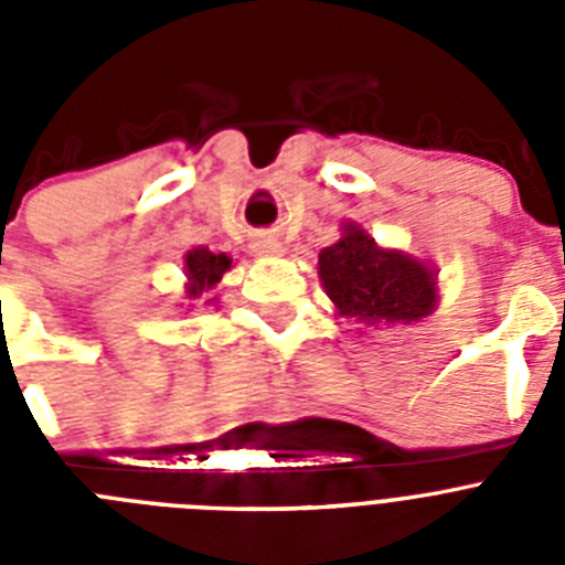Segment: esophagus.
Instances as JSON below:
<instances>
[{"mask_svg":"<svg viewBox=\"0 0 565 565\" xmlns=\"http://www.w3.org/2000/svg\"><path fill=\"white\" fill-rule=\"evenodd\" d=\"M252 252L259 254V257H277V254H282V243L274 234H257L252 239Z\"/></svg>","mask_w":565,"mask_h":565,"instance_id":"esophagus-1","label":"esophagus"}]
</instances>
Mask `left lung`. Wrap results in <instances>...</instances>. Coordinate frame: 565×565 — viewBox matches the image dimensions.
Returning <instances> with one entry per match:
<instances>
[{
    "instance_id": "8db88e82",
    "label": "left lung",
    "mask_w": 565,
    "mask_h": 565,
    "mask_svg": "<svg viewBox=\"0 0 565 565\" xmlns=\"http://www.w3.org/2000/svg\"><path fill=\"white\" fill-rule=\"evenodd\" d=\"M342 237L319 252L317 271L337 317L359 326H413L438 308V271L398 248L379 246L359 223H342Z\"/></svg>"
}]
</instances>
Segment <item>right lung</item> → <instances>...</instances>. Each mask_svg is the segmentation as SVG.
Wrapping results in <instances>:
<instances>
[{
	"label": "right lung",
	"instance_id": "obj_1",
	"mask_svg": "<svg viewBox=\"0 0 565 565\" xmlns=\"http://www.w3.org/2000/svg\"><path fill=\"white\" fill-rule=\"evenodd\" d=\"M232 268V257L228 254H214L209 252L206 246H194L183 254V302L181 308L192 311L198 302H206V306H214L217 302V294H214V286L221 282L223 274Z\"/></svg>",
	"mask_w": 565,
	"mask_h": 565
}]
</instances>
